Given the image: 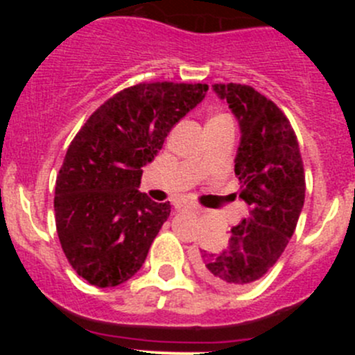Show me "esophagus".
Instances as JSON below:
<instances>
[{"instance_id":"esophagus-1","label":"esophagus","mask_w":355,"mask_h":355,"mask_svg":"<svg viewBox=\"0 0 355 355\" xmlns=\"http://www.w3.org/2000/svg\"><path fill=\"white\" fill-rule=\"evenodd\" d=\"M175 209H177V211H192L194 207H192L191 204H187V202H175Z\"/></svg>"}]
</instances>
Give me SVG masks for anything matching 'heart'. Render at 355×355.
I'll list each match as a JSON object with an SVG mask.
<instances>
[{
	"label": "heart",
	"instance_id": "1",
	"mask_svg": "<svg viewBox=\"0 0 355 355\" xmlns=\"http://www.w3.org/2000/svg\"><path fill=\"white\" fill-rule=\"evenodd\" d=\"M216 118H221V116H216Z\"/></svg>",
	"mask_w": 355,
	"mask_h": 355
}]
</instances>
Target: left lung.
I'll use <instances>...</instances> for the list:
<instances>
[{"label":"left lung","instance_id":"1","mask_svg":"<svg viewBox=\"0 0 355 355\" xmlns=\"http://www.w3.org/2000/svg\"><path fill=\"white\" fill-rule=\"evenodd\" d=\"M241 127L235 175L249 214L220 252L199 249L194 266L214 288L241 290L263 278L293 235L306 196L295 132L282 110L250 85L214 84Z\"/></svg>","mask_w":355,"mask_h":355}]
</instances>
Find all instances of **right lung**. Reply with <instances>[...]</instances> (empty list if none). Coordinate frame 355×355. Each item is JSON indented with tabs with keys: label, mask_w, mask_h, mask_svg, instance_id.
<instances>
[{
	"label": "right lung",
	"mask_w": 355,
	"mask_h": 355,
	"mask_svg": "<svg viewBox=\"0 0 355 355\" xmlns=\"http://www.w3.org/2000/svg\"><path fill=\"white\" fill-rule=\"evenodd\" d=\"M206 92V84L132 85L99 106L68 146L56 177V232L68 263L94 287H116L144 264L171 207L139 192L142 166Z\"/></svg>",
	"instance_id": "obj_1"
}]
</instances>
